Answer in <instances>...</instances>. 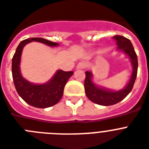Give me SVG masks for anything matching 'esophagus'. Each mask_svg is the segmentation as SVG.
I'll return each mask as SVG.
<instances>
[{
  "label": "esophagus",
  "mask_w": 149,
  "mask_h": 149,
  "mask_svg": "<svg viewBox=\"0 0 149 149\" xmlns=\"http://www.w3.org/2000/svg\"><path fill=\"white\" fill-rule=\"evenodd\" d=\"M86 67V64L85 62H79V63L77 64V69H84Z\"/></svg>",
  "instance_id": "1"
}]
</instances>
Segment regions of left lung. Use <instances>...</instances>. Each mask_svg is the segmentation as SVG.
Returning <instances> with one entry per match:
<instances>
[{"mask_svg": "<svg viewBox=\"0 0 149 149\" xmlns=\"http://www.w3.org/2000/svg\"><path fill=\"white\" fill-rule=\"evenodd\" d=\"M113 38L117 45V50L123 51L129 56L132 65V73L130 82L123 89L120 91H111L105 88H100L95 85L92 81V74L91 72L86 71L84 86L86 96L90 101L100 105L109 106L118 103L129 95L132 91L136 81L138 70V60L135 52L134 47L130 40L121 36H114Z\"/></svg>", "mask_w": 149, "mask_h": 149, "instance_id": "obj_1", "label": "left lung"}]
</instances>
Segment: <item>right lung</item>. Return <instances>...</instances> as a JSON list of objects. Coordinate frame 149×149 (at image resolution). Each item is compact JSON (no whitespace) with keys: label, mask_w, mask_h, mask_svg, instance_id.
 Here are the masks:
<instances>
[{"label":"right lung","mask_w":149,"mask_h":149,"mask_svg":"<svg viewBox=\"0 0 149 149\" xmlns=\"http://www.w3.org/2000/svg\"><path fill=\"white\" fill-rule=\"evenodd\" d=\"M38 42L54 47L58 44L42 38H31L23 40L19 43L12 59V75L17 93L27 104L38 108H46L59 102L63 94L65 85L73 74L72 71L65 72L59 70L54 77L46 83L33 84L25 79L20 73L21 54L22 48L31 42Z\"/></svg>","instance_id":"right-lung-1"}]
</instances>
